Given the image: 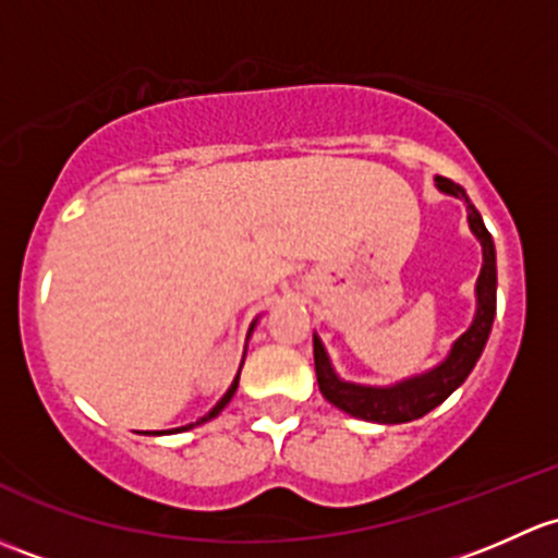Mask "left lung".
Wrapping results in <instances>:
<instances>
[{"label":"left lung","mask_w":558,"mask_h":558,"mask_svg":"<svg viewBox=\"0 0 558 558\" xmlns=\"http://www.w3.org/2000/svg\"><path fill=\"white\" fill-rule=\"evenodd\" d=\"M435 187L440 193L453 195L468 209V226L473 236L478 239L481 263L478 281H475V314L468 330L451 343L449 354L424 373H413V376L400 378V381L387 384V387H376V384H357L347 381L338 376L332 367L330 354H327L322 338L314 332V367H317L319 392L325 395L327 403L341 408L343 413L363 422L373 424H405L413 418H422L433 408H438L446 398L464 384L475 363L484 354L486 341L494 325V314H497V255H494L492 233L486 231L484 217L468 198L462 185L446 180V177H435Z\"/></svg>","instance_id":"8db88e82"}]
</instances>
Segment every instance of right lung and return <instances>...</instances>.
Instances as JSON below:
<instances>
[{
	"mask_svg": "<svg viewBox=\"0 0 558 558\" xmlns=\"http://www.w3.org/2000/svg\"><path fill=\"white\" fill-rule=\"evenodd\" d=\"M257 319H260V317H255V319H252V325H250V332H246V341H250L252 330H255V325H257ZM244 357H246V349H244ZM244 357H241V365H244ZM241 365H239V371H236V378H233V381H231V387H228V392L222 395L220 400H217V405L211 408V411L206 413V416H201L198 422H191V424H185V427H177V429H155L153 435H166V433H185V429H193V427H198V424L209 422V418L220 416V411H222V408H226L228 403H231V400H233V395H236V389H239V376H241ZM147 435H150V433H147Z\"/></svg>",
	"mask_w": 558,
	"mask_h": 558,
	"instance_id": "add662e5",
	"label": "right lung"
}]
</instances>
